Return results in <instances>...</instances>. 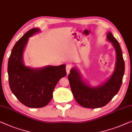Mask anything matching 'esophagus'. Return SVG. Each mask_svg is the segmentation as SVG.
Segmentation results:
<instances>
[{
  "mask_svg": "<svg viewBox=\"0 0 132 132\" xmlns=\"http://www.w3.org/2000/svg\"><path fill=\"white\" fill-rule=\"evenodd\" d=\"M72 68V66L70 65V64H67L66 67V72L67 73H69L70 72V70Z\"/></svg>",
  "mask_w": 132,
  "mask_h": 132,
  "instance_id": "34e87169",
  "label": "esophagus"
}]
</instances>
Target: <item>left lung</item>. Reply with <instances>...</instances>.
<instances>
[{
  "instance_id": "1",
  "label": "left lung",
  "mask_w": 132,
  "mask_h": 132,
  "mask_svg": "<svg viewBox=\"0 0 132 132\" xmlns=\"http://www.w3.org/2000/svg\"><path fill=\"white\" fill-rule=\"evenodd\" d=\"M106 39L112 43L116 53L114 71L107 81L99 86L91 87L82 79L76 68H72L68 75L74 98L78 103L84 108H97L107 105L117 94L122 84L125 65L121 47L110 31L108 33Z\"/></svg>"
}]
</instances>
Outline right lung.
<instances>
[{
	"label": "right lung",
	"instance_id": "1",
	"mask_svg": "<svg viewBox=\"0 0 132 132\" xmlns=\"http://www.w3.org/2000/svg\"><path fill=\"white\" fill-rule=\"evenodd\" d=\"M39 31V28L31 29L16 42L8 64L11 92L21 103L33 108L47 105L53 98V91L57 82L66 75L65 64L38 69L25 66L23 53L29 38Z\"/></svg>",
	"mask_w": 132,
	"mask_h": 132
}]
</instances>
